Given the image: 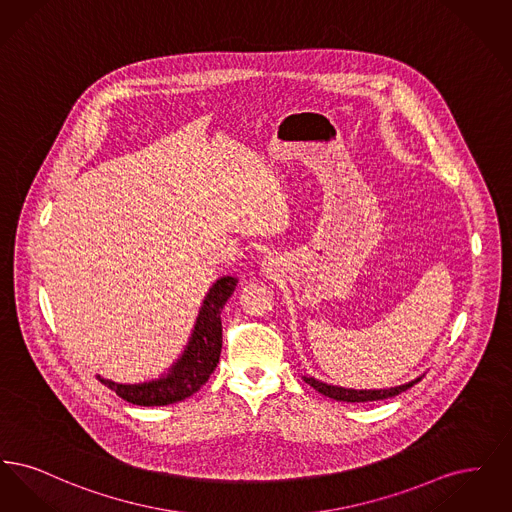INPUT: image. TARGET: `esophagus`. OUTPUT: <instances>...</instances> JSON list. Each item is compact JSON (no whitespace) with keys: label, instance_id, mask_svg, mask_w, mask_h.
<instances>
[{"label":"esophagus","instance_id":"obj_1","mask_svg":"<svg viewBox=\"0 0 512 512\" xmlns=\"http://www.w3.org/2000/svg\"><path fill=\"white\" fill-rule=\"evenodd\" d=\"M263 268H265V272H270V270H272V263H270V259H267V261L263 263Z\"/></svg>","mask_w":512,"mask_h":512}]
</instances>
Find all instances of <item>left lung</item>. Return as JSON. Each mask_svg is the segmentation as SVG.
I'll use <instances>...</instances> for the list:
<instances>
[{
	"label": "left lung",
	"mask_w": 512,
	"mask_h": 512,
	"mask_svg": "<svg viewBox=\"0 0 512 512\" xmlns=\"http://www.w3.org/2000/svg\"><path fill=\"white\" fill-rule=\"evenodd\" d=\"M303 380L315 388L318 393L330 397V399H336V401H345V403H365V401H380V399H390L399 395L401 391H407L409 388H413L416 382H420L422 378H416L409 384H403V386H395V388H388V390H347V388H338V386H330V384H324V382H318L315 378H307L303 376Z\"/></svg>",
	"instance_id": "left-lung-1"
}]
</instances>
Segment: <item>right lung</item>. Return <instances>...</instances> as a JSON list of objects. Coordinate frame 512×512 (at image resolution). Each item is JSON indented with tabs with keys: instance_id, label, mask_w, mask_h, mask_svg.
<instances>
[{
	"instance_id": "right-lung-1",
	"label": "right lung",
	"mask_w": 512,
	"mask_h": 512,
	"mask_svg": "<svg viewBox=\"0 0 512 512\" xmlns=\"http://www.w3.org/2000/svg\"><path fill=\"white\" fill-rule=\"evenodd\" d=\"M236 284L238 280L234 276H222L213 284L199 309L192 338L182 357L165 376L144 384H115L98 376L99 382L115 391L124 401L140 407L171 405L194 395L201 386H205L219 363L222 349L220 311L236 290Z\"/></svg>"
}]
</instances>
